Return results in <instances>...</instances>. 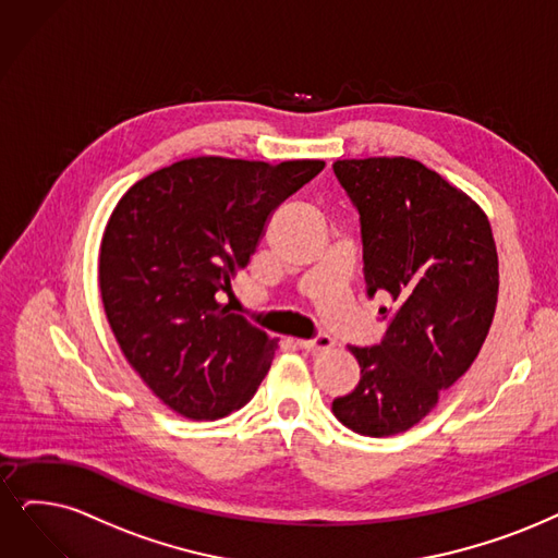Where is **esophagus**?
Returning <instances> with one entry per match:
<instances>
[{
    "mask_svg": "<svg viewBox=\"0 0 558 558\" xmlns=\"http://www.w3.org/2000/svg\"><path fill=\"white\" fill-rule=\"evenodd\" d=\"M298 345L304 350H331L333 341L323 333V337H316V339H300Z\"/></svg>",
    "mask_w": 558,
    "mask_h": 558,
    "instance_id": "34e87169",
    "label": "esophagus"
}]
</instances>
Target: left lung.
Instances as JSON below:
<instances>
[{
	"label": "left lung",
	"mask_w": 558,
	"mask_h": 558,
	"mask_svg": "<svg viewBox=\"0 0 558 558\" xmlns=\"http://www.w3.org/2000/svg\"><path fill=\"white\" fill-rule=\"evenodd\" d=\"M333 173L360 210L368 295L387 293L396 311L380 345H348L362 377L331 412L352 433L391 437L478 356L497 311V244L474 198L418 160H337Z\"/></svg>",
	"instance_id": "8db88e82"
}]
</instances>
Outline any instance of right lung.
I'll return each instance as SVG.
<instances>
[{
  "label": "right lung",
  "mask_w": 558,
  "mask_h": 558,
  "mask_svg": "<svg viewBox=\"0 0 558 558\" xmlns=\"http://www.w3.org/2000/svg\"><path fill=\"white\" fill-rule=\"evenodd\" d=\"M323 167L198 155L148 173L111 210L98 263L105 314L130 366L173 412L229 416L270 371L279 339L217 295L247 267L272 213Z\"/></svg>",
  "instance_id": "obj_1"
}]
</instances>
